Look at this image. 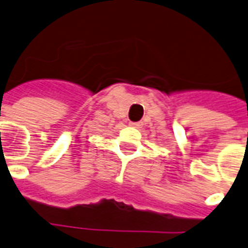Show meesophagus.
<instances>
[{
  "mask_svg": "<svg viewBox=\"0 0 248 248\" xmlns=\"http://www.w3.org/2000/svg\"><path fill=\"white\" fill-rule=\"evenodd\" d=\"M129 125L130 126H134V128H140V126L142 125L141 123H133V122H130L129 123Z\"/></svg>",
  "mask_w": 248,
  "mask_h": 248,
  "instance_id": "esophagus-1",
  "label": "esophagus"
}]
</instances>
